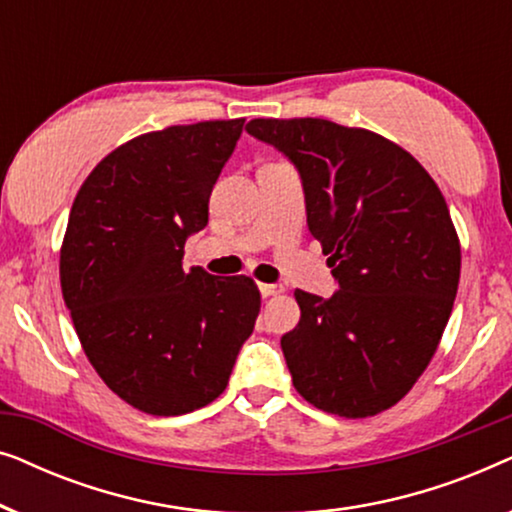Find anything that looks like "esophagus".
<instances>
[{
    "instance_id": "34e87169",
    "label": "esophagus",
    "mask_w": 512,
    "mask_h": 512,
    "mask_svg": "<svg viewBox=\"0 0 512 512\" xmlns=\"http://www.w3.org/2000/svg\"><path fill=\"white\" fill-rule=\"evenodd\" d=\"M258 291H261L263 298H270V296H279V293H282L284 289H282V286H277V284H258Z\"/></svg>"
}]
</instances>
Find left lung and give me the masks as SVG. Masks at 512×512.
Segmentation results:
<instances>
[{
    "instance_id": "1",
    "label": "left lung",
    "mask_w": 512,
    "mask_h": 512,
    "mask_svg": "<svg viewBox=\"0 0 512 512\" xmlns=\"http://www.w3.org/2000/svg\"><path fill=\"white\" fill-rule=\"evenodd\" d=\"M303 177L307 226L340 289L296 291L298 326L282 338L293 387L314 408L359 419L415 387L450 319L461 244L431 174L366 128L326 118H254Z\"/></svg>"
}]
</instances>
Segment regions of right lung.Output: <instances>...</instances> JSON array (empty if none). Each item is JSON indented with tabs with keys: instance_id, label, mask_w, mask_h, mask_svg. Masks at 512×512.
Instances as JSON below:
<instances>
[{
	"instance_id": "obj_1",
	"label": "right lung",
	"mask_w": 512,
	"mask_h": 512,
	"mask_svg": "<svg viewBox=\"0 0 512 512\" xmlns=\"http://www.w3.org/2000/svg\"><path fill=\"white\" fill-rule=\"evenodd\" d=\"M242 125L200 121L132 137L95 165L69 214L60 284L83 354L146 415H186L219 398L261 312L251 277L181 265Z\"/></svg>"
}]
</instances>
